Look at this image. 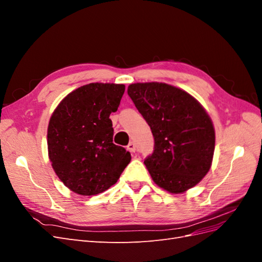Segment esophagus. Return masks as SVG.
<instances>
[{"label": "esophagus", "instance_id": "1", "mask_svg": "<svg viewBox=\"0 0 262 262\" xmlns=\"http://www.w3.org/2000/svg\"><path fill=\"white\" fill-rule=\"evenodd\" d=\"M126 149H128L129 152H131V153H134V152H136V144H134L133 142H130L128 146H126Z\"/></svg>", "mask_w": 262, "mask_h": 262}]
</instances>
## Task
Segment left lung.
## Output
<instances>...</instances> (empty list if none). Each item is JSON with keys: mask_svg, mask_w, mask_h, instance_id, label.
<instances>
[{"mask_svg": "<svg viewBox=\"0 0 262 262\" xmlns=\"http://www.w3.org/2000/svg\"><path fill=\"white\" fill-rule=\"evenodd\" d=\"M128 95L154 137L144 164L155 184L170 193L194 187L211 168L215 131L193 96L166 83H134Z\"/></svg>", "mask_w": 262, "mask_h": 262, "instance_id": "obj_1", "label": "left lung"}]
</instances>
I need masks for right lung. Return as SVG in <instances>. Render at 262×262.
<instances>
[{
  "label": "right lung",
  "instance_id": "right-lung-1",
  "mask_svg": "<svg viewBox=\"0 0 262 262\" xmlns=\"http://www.w3.org/2000/svg\"><path fill=\"white\" fill-rule=\"evenodd\" d=\"M123 84L91 83L63 98L51 115L47 143L52 168L71 191L95 195L118 181L131 154L113 143L109 119L117 112Z\"/></svg>",
  "mask_w": 262,
  "mask_h": 262
}]
</instances>
